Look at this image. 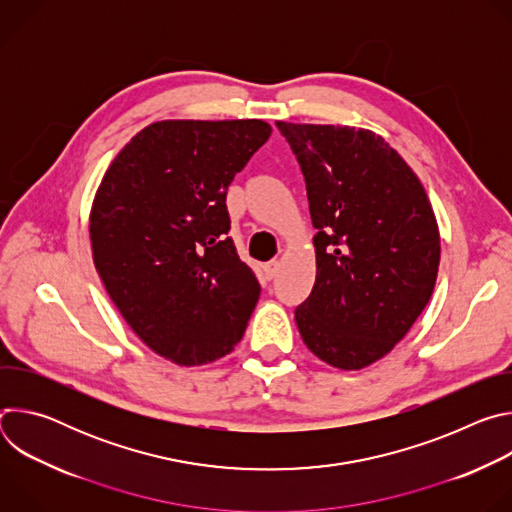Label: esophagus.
Returning a JSON list of instances; mask_svg holds the SVG:
<instances>
[{"instance_id":"esophagus-1","label":"esophagus","mask_w":512,"mask_h":512,"mask_svg":"<svg viewBox=\"0 0 512 512\" xmlns=\"http://www.w3.org/2000/svg\"><path fill=\"white\" fill-rule=\"evenodd\" d=\"M277 271H279V263L277 261H269V263L263 265V273H265L267 279H273L277 275Z\"/></svg>"}]
</instances>
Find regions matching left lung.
I'll use <instances>...</instances> for the list:
<instances>
[{
	"label": "left lung",
	"mask_w": 512,
	"mask_h": 512,
	"mask_svg": "<svg viewBox=\"0 0 512 512\" xmlns=\"http://www.w3.org/2000/svg\"><path fill=\"white\" fill-rule=\"evenodd\" d=\"M306 180L316 283L296 308L306 346L336 369L383 358L427 306L440 233L427 194L373 131L275 123Z\"/></svg>",
	"instance_id": "1"
}]
</instances>
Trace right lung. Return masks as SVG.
I'll return each mask as SVG.
<instances>
[{
  "label": "right lung",
  "mask_w": 512,
  "mask_h": 512,
  "mask_svg": "<svg viewBox=\"0 0 512 512\" xmlns=\"http://www.w3.org/2000/svg\"><path fill=\"white\" fill-rule=\"evenodd\" d=\"M269 135L259 119L158 121L125 145L97 190V273L131 330L178 364L231 352L259 300L229 237L227 190Z\"/></svg>",
  "instance_id": "right-lung-1"
}]
</instances>
